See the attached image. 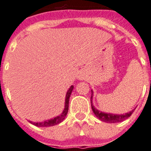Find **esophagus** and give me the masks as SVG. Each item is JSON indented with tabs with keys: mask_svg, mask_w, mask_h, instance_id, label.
I'll use <instances>...</instances> for the list:
<instances>
[{
	"mask_svg": "<svg viewBox=\"0 0 151 151\" xmlns=\"http://www.w3.org/2000/svg\"><path fill=\"white\" fill-rule=\"evenodd\" d=\"M79 79H80V80H83V76H79Z\"/></svg>",
	"mask_w": 151,
	"mask_h": 151,
	"instance_id": "1",
	"label": "esophagus"
}]
</instances>
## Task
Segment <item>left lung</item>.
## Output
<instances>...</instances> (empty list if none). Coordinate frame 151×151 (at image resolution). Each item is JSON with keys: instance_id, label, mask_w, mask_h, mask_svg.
Here are the masks:
<instances>
[{"instance_id": "left-lung-1", "label": "left lung", "mask_w": 151, "mask_h": 151, "mask_svg": "<svg viewBox=\"0 0 151 151\" xmlns=\"http://www.w3.org/2000/svg\"><path fill=\"white\" fill-rule=\"evenodd\" d=\"M93 94L94 92L91 90V108L92 111L94 112L95 116H96L99 120L101 121L106 122V123H118V122H121L123 120H126L127 118H129L131 114L133 113L134 111L132 110L130 112H127L125 114H113V113H108V112H103V111H100L97 110L96 108L93 105Z\"/></svg>"}]
</instances>
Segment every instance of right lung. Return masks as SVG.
<instances>
[{
	"mask_svg": "<svg viewBox=\"0 0 151 151\" xmlns=\"http://www.w3.org/2000/svg\"><path fill=\"white\" fill-rule=\"evenodd\" d=\"M74 86H71L69 88V90L66 92V95H65V107H64L63 111L60 114L59 116H55L52 119H50V120H44V121H40V122H33L31 120H29L30 123H31L32 125H35V126H38V127H49V126H54L55 125H58L60 122H62L65 116L68 113V109H69V100H70V96L71 95V92L73 91Z\"/></svg>",
	"mask_w": 151,
	"mask_h": 151,
	"instance_id": "right-lung-1",
	"label": "right lung"
}]
</instances>
